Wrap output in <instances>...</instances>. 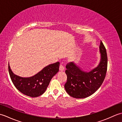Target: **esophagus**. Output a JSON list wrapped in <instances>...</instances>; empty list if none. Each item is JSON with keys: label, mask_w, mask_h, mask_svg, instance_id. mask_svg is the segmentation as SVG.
I'll list each match as a JSON object with an SVG mask.
<instances>
[{"label": "esophagus", "mask_w": 122, "mask_h": 122, "mask_svg": "<svg viewBox=\"0 0 122 122\" xmlns=\"http://www.w3.org/2000/svg\"><path fill=\"white\" fill-rule=\"evenodd\" d=\"M59 70H60V71H64V67L63 66V65L62 64H61L60 66V67H59Z\"/></svg>", "instance_id": "esophagus-1"}]
</instances>
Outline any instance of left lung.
<instances>
[{
	"instance_id": "1",
	"label": "left lung",
	"mask_w": 122,
	"mask_h": 122,
	"mask_svg": "<svg viewBox=\"0 0 122 122\" xmlns=\"http://www.w3.org/2000/svg\"><path fill=\"white\" fill-rule=\"evenodd\" d=\"M99 48L100 62L97 67L90 72L81 70L74 62L66 64L67 81L64 87L71 97H87L97 91L103 83L107 71V56L106 49L101 41Z\"/></svg>"
}]
</instances>
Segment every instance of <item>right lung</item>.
I'll return each mask as SVG.
<instances>
[{
	"mask_svg": "<svg viewBox=\"0 0 122 122\" xmlns=\"http://www.w3.org/2000/svg\"><path fill=\"white\" fill-rule=\"evenodd\" d=\"M59 62L49 64L35 76L22 77L15 74L8 64V71L15 86L22 94L32 97H38L43 94L51 79L58 73Z\"/></svg>",
	"mask_w": 122,
	"mask_h": 122,
	"instance_id": "obj_1",
	"label": "right lung"
}]
</instances>
